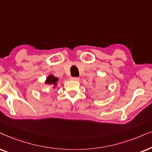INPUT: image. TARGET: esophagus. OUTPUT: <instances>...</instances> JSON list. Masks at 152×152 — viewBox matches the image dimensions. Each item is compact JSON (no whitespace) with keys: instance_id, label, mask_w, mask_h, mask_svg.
Returning a JSON list of instances; mask_svg holds the SVG:
<instances>
[{"instance_id":"obj_1","label":"esophagus","mask_w":152,"mask_h":152,"mask_svg":"<svg viewBox=\"0 0 152 152\" xmlns=\"http://www.w3.org/2000/svg\"><path fill=\"white\" fill-rule=\"evenodd\" d=\"M70 78H71V80H79V78L74 77V76H72Z\"/></svg>"}]
</instances>
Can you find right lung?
Wrapping results in <instances>:
<instances>
[{"label": "right lung", "instance_id": "right-lung-1", "mask_svg": "<svg viewBox=\"0 0 152 152\" xmlns=\"http://www.w3.org/2000/svg\"><path fill=\"white\" fill-rule=\"evenodd\" d=\"M58 81V78H56L55 76H52V75H50V76L47 78V79H46L45 83L54 88V87L57 86Z\"/></svg>", "mask_w": 152, "mask_h": 152}]
</instances>
